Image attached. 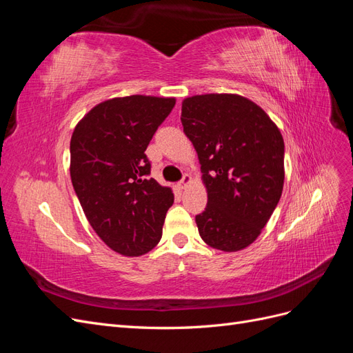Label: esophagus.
Returning <instances> with one entry per match:
<instances>
[{
	"mask_svg": "<svg viewBox=\"0 0 353 353\" xmlns=\"http://www.w3.org/2000/svg\"><path fill=\"white\" fill-rule=\"evenodd\" d=\"M191 183V176L188 175V174H184V176H183V179H181L179 181V183H178V187L181 188V190H184L188 184Z\"/></svg>",
	"mask_w": 353,
	"mask_h": 353,
	"instance_id": "obj_1",
	"label": "esophagus"
}]
</instances>
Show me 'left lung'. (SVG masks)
Returning <instances> with one entry per match:
<instances>
[{
    "label": "left lung",
    "instance_id": "left-lung-1",
    "mask_svg": "<svg viewBox=\"0 0 353 353\" xmlns=\"http://www.w3.org/2000/svg\"><path fill=\"white\" fill-rule=\"evenodd\" d=\"M184 132L193 143L208 188L196 223L210 248L237 252L252 244L279 205L284 141L258 104L236 94L185 99Z\"/></svg>",
    "mask_w": 353,
    "mask_h": 353
}]
</instances>
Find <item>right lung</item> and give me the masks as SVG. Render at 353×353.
Here are the masks:
<instances>
[{
    "mask_svg": "<svg viewBox=\"0 0 353 353\" xmlns=\"http://www.w3.org/2000/svg\"><path fill=\"white\" fill-rule=\"evenodd\" d=\"M175 99H112L95 105L70 140V178L85 216L117 253L140 256L162 239L172 190L150 178L145 148Z\"/></svg>",
    "mask_w": 353,
    "mask_h": 353,
    "instance_id": "right-lung-1",
    "label": "right lung"
}]
</instances>
